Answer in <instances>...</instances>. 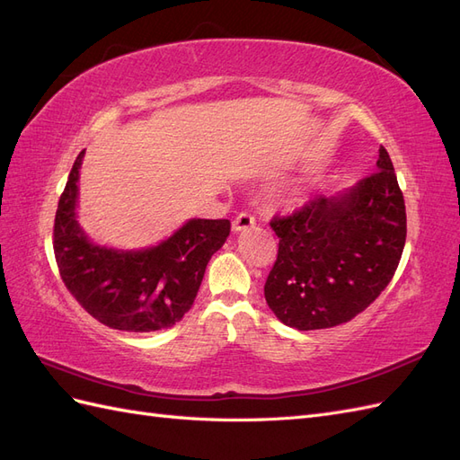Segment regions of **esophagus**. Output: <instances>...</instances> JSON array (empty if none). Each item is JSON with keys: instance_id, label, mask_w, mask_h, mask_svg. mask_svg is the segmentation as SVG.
<instances>
[{"instance_id": "esophagus-1", "label": "esophagus", "mask_w": 460, "mask_h": 460, "mask_svg": "<svg viewBox=\"0 0 460 460\" xmlns=\"http://www.w3.org/2000/svg\"><path fill=\"white\" fill-rule=\"evenodd\" d=\"M255 217L252 215V213H247V211H243V213H240L238 217L234 218V225H232V228H234V232H242V230H249V228H253L255 226Z\"/></svg>"}]
</instances>
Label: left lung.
Wrapping results in <instances>:
<instances>
[{
  "label": "left lung",
  "mask_w": 460,
  "mask_h": 460,
  "mask_svg": "<svg viewBox=\"0 0 460 460\" xmlns=\"http://www.w3.org/2000/svg\"><path fill=\"white\" fill-rule=\"evenodd\" d=\"M376 164L345 193L270 220L280 242L264 299L286 326L349 323L392 282L407 238L405 199L385 147Z\"/></svg>",
  "instance_id": "1"
}]
</instances>
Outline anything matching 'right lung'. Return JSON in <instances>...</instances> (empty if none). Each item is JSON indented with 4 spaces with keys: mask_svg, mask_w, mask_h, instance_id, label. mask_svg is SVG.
Listing matches in <instances>:
<instances>
[{
    "mask_svg": "<svg viewBox=\"0 0 460 460\" xmlns=\"http://www.w3.org/2000/svg\"><path fill=\"white\" fill-rule=\"evenodd\" d=\"M78 153L55 213L53 252L71 296L102 324L122 332L171 328L191 309L207 262L230 235V220L193 218L142 252L93 245L76 222Z\"/></svg>",
    "mask_w": 460,
    "mask_h": 460,
    "instance_id": "1",
    "label": "right lung"
}]
</instances>
